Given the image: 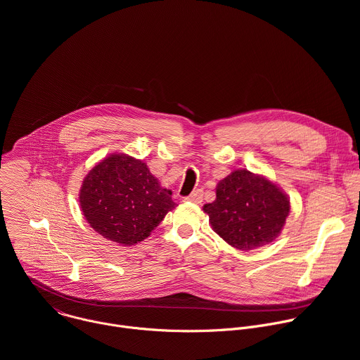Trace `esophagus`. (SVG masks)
I'll list each match as a JSON object with an SVG mask.
<instances>
[{"mask_svg":"<svg viewBox=\"0 0 360 360\" xmlns=\"http://www.w3.org/2000/svg\"><path fill=\"white\" fill-rule=\"evenodd\" d=\"M202 196H203V192L200 189H196L193 191L189 196H186L185 199L189 200V202H195V203H200L202 202Z\"/></svg>","mask_w":360,"mask_h":360,"instance_id":"esophagus-1","label":"esophagus"}]
</instances>
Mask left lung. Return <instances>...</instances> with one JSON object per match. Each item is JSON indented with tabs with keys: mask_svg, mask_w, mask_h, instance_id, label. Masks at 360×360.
<instances>
[{
	"mask_svg": "<svg viewBox=\"0 0 360 360\" xmlns=\"http://www.w3.org/2000/svg\"><path fill=\"white\" fill-rule=\"evenodd\" d=\"M288 196L265 176L233 171L217 186V199L203 205L214 231L231 246L252 250L272 242L289 215Z\"/></svg>",
	"mask_w": 360,
	"mask_h": 360,
	"instance_id": "1",
	"label": "left lung"
}]
</instances>
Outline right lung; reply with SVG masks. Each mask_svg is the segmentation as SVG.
Wrapping results in <instances>:
<instances>
[{
	"label": "right lung",
	"instance_id": "add662e5",
	"mask_svg": "<svg viewBox=\"0 0 360 360\" xmlns=\"http://www.w3.org/2000/svg\"><path fill=\"white\" fill-rule=\"evenodd\" d=\"M146 164L112 153L85 176L79 203L85 219L99 235L131 246L155 229L176 203Z\"/></svg>",
	"mask_w": 360,
	"mask_h": 360
}]
</instances>
